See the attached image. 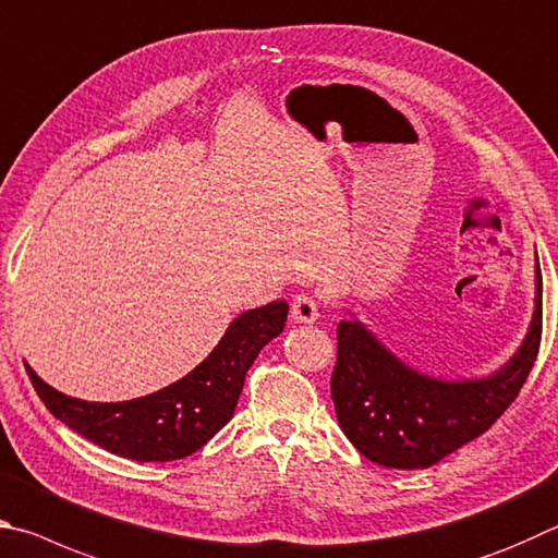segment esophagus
Here are the masks:
<instances>
[{
    "label": "esophagus",
    "instance_id": "esophagus-1",
    "mask_svg": "<svg viewBox=\"0 0 558 558\" xmlns=\"http://www.w3.org/2000/svg\"><path fill=\"white\" fill-rule=\"evenodd\" d=\"M291 320H294V324H316L318 301L308 294L294 296V301H291Z\"/></svg>",
    "mask_w": 558,
    "mask_h": 558
}]
</instances>
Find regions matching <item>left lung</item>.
Wrapping results in <instances>:
<instances>
[{
	"instance_id": "8db88e82",
	"label": "left lung",
	"mask_w": 558,
	"mask_h": 558,
	"mask_svg": "<svg viewBox=\"0 0 558 558\" xmlns=\"http://www.w3.org/2000/svg\"><path fill=\"white\" fill-rule=\"evenodd\" d=\"M534 316L510 363L481 379H436L416 373L353 320L338 324L330 377L338 424L377 465L414 471L485 434L520 395L542 343V269L536 259Z\"/></svg>"
}]
</instances>
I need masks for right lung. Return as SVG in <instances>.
<instances>
[{
    "label": "right lung",
    "instance_id": "add662e5",
    "mask_svg": "<svg viewBox=\"0 0 558 558\" xmlns=\"http://www.w3.org/2000/svg\"><path fill=\"white\" fill-rule=\"evenodd\" d=\"M287 301L244 311L220 343L179 383L130 402H85L46 385L26 365L48 412L87 441L140 463L179 461L198 451L230 422L244 375L259 350L284 330Z\"/></svg>",
    "mask_w": 558,
    "mask_h": 558
}]
</instances>
